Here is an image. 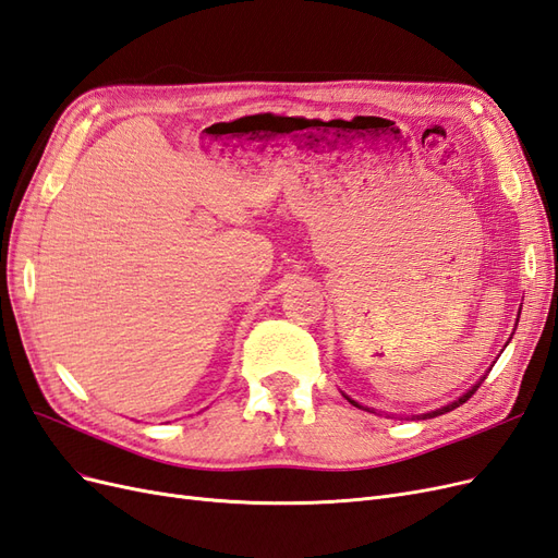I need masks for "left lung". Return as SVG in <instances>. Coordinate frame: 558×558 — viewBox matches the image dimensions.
<instances>
[{
    "instance_id": "8db88e82",
    "label": "left lung",
    "mask_w": 558,
    "mask_h": 558,
    "mask_svg": "<svg viewBox=\"0 0 558 558\" xmlns=\"http://www.w3.org/2000/svg\"><path fill=\"white\" fill-rule=\"evenodd\" d=\"M484 381V379H482ZM480 381V384H482ZM480 384H475V386H472L470 388V391L463 396V398H459V400H453L451 404H447V408H442V410H435V412H428V414H424V418H433V416H440V414H445V412H451V410H456V408H461V404L465 402V400H470L472 398V393H475L477 391V388H480ZM351 404H353V408H363V404H359L356 400H349Z\"/></svg>"
}]
</instances>
